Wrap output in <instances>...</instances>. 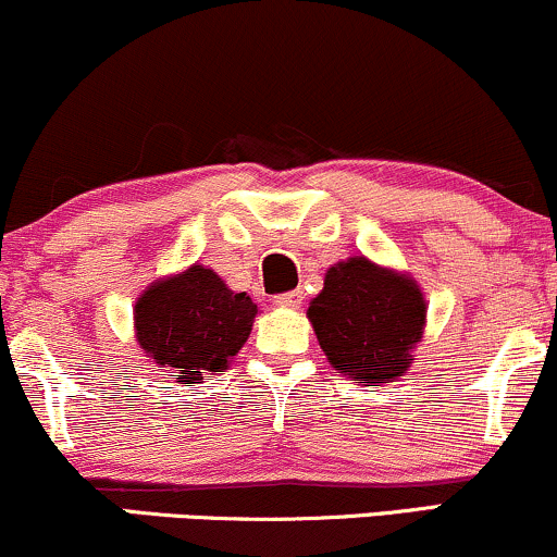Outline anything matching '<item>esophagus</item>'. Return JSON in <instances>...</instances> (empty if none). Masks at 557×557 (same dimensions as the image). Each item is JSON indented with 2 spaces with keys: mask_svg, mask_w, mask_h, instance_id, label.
<instances>
[{
  "mask_svg": "<svg viewBox=\"0 0 557 557\" xmlns=\"http://www.w3.org/2000/svg\"><path fill=\"white\" fill-rule=\"evenodd\" d=\"M304 304V293L300 290H290V293H283V296H274V306L280 308H298Z\"/></svg>",
  "mask_w": 557,
  "mask_h": 557,
  "instance_id": "34e87169",
  "label": "esophagus"
}]
</instances>
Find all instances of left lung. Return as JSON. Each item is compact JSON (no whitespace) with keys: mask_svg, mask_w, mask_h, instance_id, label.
<instances>
[{"mask_svg":"<svg viewBox=\"0 0 557 557\" xmlns=\"http://www.w3.org/2000/svg\"><path fill=\"white\" fill-rule=\"evenodd\" d=\"M306 317L334 371L355 384L381 386L410 371L428 304L410 274L350 257L326 270Z\"/></svg>","mask_w":557,"mask_h":557,"instance_id":"1","label":"left lung"}]
</instances>
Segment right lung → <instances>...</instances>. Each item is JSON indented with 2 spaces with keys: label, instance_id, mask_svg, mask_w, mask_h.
<instances>
[{
  "label": "right lung",
  "instance_id": "1",
  "mask_svg": "<svg viewBox=\"0 0 557 557\" xmlns=\"http://www.w3.org/2000/svg\"><path fill=\"white\" fill-rule=\"evenodd\" d=\"M259 308L218 272L191 264L152 283L134 304V337L150 363L184 384L220 373L249 339Z\"/></svg>",
  "mask_w": 557,
  "mask_h": 557
}]
</instances>
